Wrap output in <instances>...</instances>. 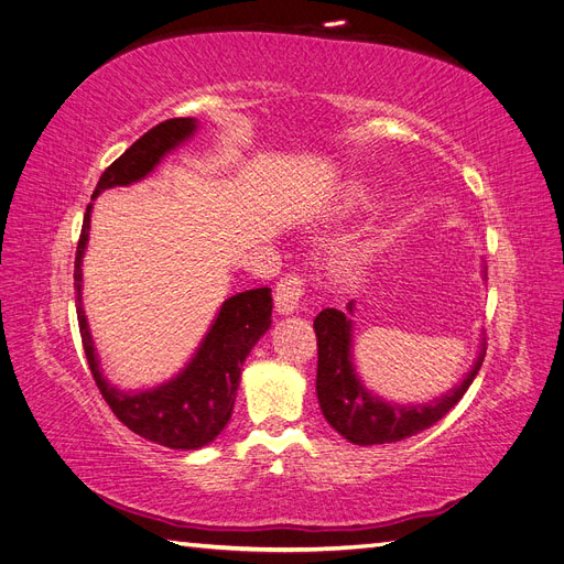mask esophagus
<instances>
[{"label": "esophagus", "instance_id": "obj_1", "mask_svg": "<svg viewBox=\"0 0 564 564\" xmlns=\"http://www.w3.org/2000/svg\"><path fill=\"white\" fill-rule=\"evenodd\" d=\"M303 294H305V280L301 275H296V272H292V275H284L275 289L278 313H282V315L294 313L299 308Z\"/></svg>", "mask_w": 564, "mask_h": 564}]
</instances>
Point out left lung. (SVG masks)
Listing matches in <instances>:
<instances>
[{"label": "left lung", "mask_w": 564, "mask_h": 564, "mask_svg": "<svg viewBox=\"0 0 564 564\" xmlns=\"http://www.w3.org/2000/svg\"><path fill=\"white\" fill-rule=\"evenodd\" d=\"M352 303L348 305V311ZM317 336V400L324 419L329 421L336 433L350 440L352 445H388L412 437L425 429H431L456 402L477 377L482 367L487 344L480 350L475 367L468 371L464 383L449 390L447 395L431 404L400 406L388 404L369 395L357 381L350 362V319L336 308H324L315 322Z\"/></svg>", "instance_id": "8db88e82"}]
</instances>
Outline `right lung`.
Segmentation results:
<instances>
[{"mask_svg":"<svg viewBox=\"0 0 564 564\" xmlns=\"http://www.w3.org/2000/svg\"><path fill=\"white\" fill-rule=\"evenodd\" d=\"M195 131L191 117H176L160 122L145 131L124 155H119L98 178L91 197L112 185H129L152 172L164 152L176 148ZM89 212L84 214V224L75 256V289H77V322L82 334V346L87 352V362L100 395L112 409V414L122 421L129 431L158 445L172 449H197L226 429L232 416L237 386H240L242 365L249 350L256 346L268 327L272 313L270 289H249L230 296L214 319L207 338L202 340L193 362L174 381L145 392H122L104 379L87 327V317L82 311V256L89 240Z\"/></svg>","mask_w":564,"mask_h":564,"instance_id":"obj_1","label":"right lung"}]
</instances>
